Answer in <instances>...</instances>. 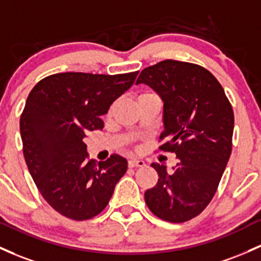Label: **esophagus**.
Masks as SVG:
<instances>
[{
  "label": "esophagus",
  "mask_w": 261,
  "mask_h": 261,
  "mask_svg": "<svg viewBox=\"0 0 261 261\" xmlns=\"http://www.w3.org/2000/svg\"><path fill=\"white\" fill-rule=\"evenodd\" d=\"M127 165H128V167H131V168H134V167H144L145 162L141 161V160H130Z\"/></svg>",
  "instance_id": "1"
}]
</instances>
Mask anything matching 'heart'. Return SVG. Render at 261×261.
I'll use <instances>...</instances> for the list:
<instances>
[{"mask_svg": "<svg viewBox=\"0 0 261 261\" xmlns=\"http://www.w3.org/2000/svg\"><path fill=\"white\" fill-rule=\"evenodd\" d=\"M151 96H156V94L151 93V91H142V93H140L139 95H137L136 100L139 101V100H142V99H147V98H151ZM111 110H113V108H110V110H109V114L111 113Z\"/></svg>", "mask_w": 261, "mask_h": 261, "instance_id": "b5f03b06", "label": "heart"}]
</instances>
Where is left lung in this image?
Wrapping results in <instances>:
<instances>
[{"label": "left lung", "instance_id": "1", "mask_svg": "<svg viewBox=\"0 0 261 261\" xmlns=\"http://www.w3.org/2000/svg\"><path fill=\"white\" fill-rule=\"evenodd\" d=\"M163 100L165 130L159 151L174 152L177 166L167 173L152 163L156 186L145 192V202L156 217L183 223L202 213L218 190L231 153L234 113L216 76L188 62L166 59L140 73Z\"/></svg>", "mask_w": 261, "mask_h": 261}]
</instances>
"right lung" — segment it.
<instances>
[{"instance_id": "obj_1", "label": "right lung", "mask_w": 261, "mask_h": 261, "mask_svg": "<svg viewBox=\"0 0 261 261\" xmlns=\"http://www.w3.org/2000/svg\"><path fill=\"white\" fill-rule=\"evenodd\" d=\"M137 73H57L31 90L19 120L24 160L42 197L62 216H98L127 170V161L115 153L94 163L83 139L88 131L102 130L101 115Z\"/></svg>"}]
</instances>
